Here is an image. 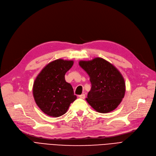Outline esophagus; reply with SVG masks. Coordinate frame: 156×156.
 <instances>
[{
    "instance_id": "esophagus-1",
    "label": "esophagus",
    "mask_w": 156,
    "mask_h": 156,
    "mask_svg": "<svg viewBox=\"0 0 156 156\" xmlns=\"http://www.w3.org/2000/svg\"><path fill=\"white\" fill-rule=\"evenodd\" d=\"M79 97L80 99H84L85 98V94H81V95H79Z\"/></svg>"
}]
</instances>
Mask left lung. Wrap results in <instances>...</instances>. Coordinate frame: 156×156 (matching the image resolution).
Here are the masks:
<instances>
[{
    "label": "left lung",
    "instance_id": "8db88e82",
    "mask_svg": "<svg viewBox=\"0 0 156 156\" xmlns=\"http://www.w3.org/2000/svg\"><path fill=\"white\" fill-rule=\"evenodd\" d=\"M79 66L88 73L92 84L88 94L89 105L97 112L108 113L119 106L125 94V83L120 72L103 58L80 61Z\"/></svg>",
    "mask_w": 156,
    "mask_h": 156
}]
</instances>
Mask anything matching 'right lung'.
<instances>
[{"instance_id":"add662e5","label":"right lung","mask_w":156,"mask_h":156,"mask_svg":"<svg viewBox=\"0 0 156 156\" xmlns=\"http://www.w3.org/2000/svg\"><path fill=\"white\" fill-rule=\"evenodd\" d=\"M73 61L57 59L42 69L33 86L36 104L48 115L60 117L67 112L77 99L72 85L65 80L66 73L72 68Z\"/></svg>"}]
</instances>
